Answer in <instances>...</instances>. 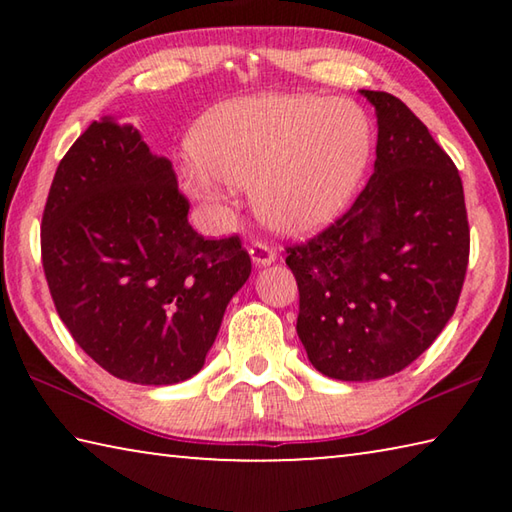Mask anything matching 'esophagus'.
I'll return each instance as SVG.
<instances>
[{
	"instance_id": "obj_1",
	"label": "esophagus",
	"mask_w": 512,
	"mask_h": 512,
	"mask_svg": "<svg viewBox=\"0 0 512 512\" xmlns=\"http://www.w3.org/2000/svg\"><path fill=\"white\" fill-rule=\"evenodd\" d=\"M250 253V259H253L255 266H268L271 262H275V248H271L268 244H264V241H253L248 248Z\"/></svg>"
}]
</instances>
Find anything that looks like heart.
Instances as JSON below:
<instances>
[{"instance_id":"b5f03b06","label":"heart","mask_w":512,"mask_h":512,"mask_svg":"<svg viewBox=\"0 0 512 512\" xmlns=\"http://www.w3.org/2000/svg\"><path fill=\"white\" fill-rule=\"evenodd\" d=\"M192 153L178 164V178L196 201L221 207L232 187H250L268 228L307 235L357 192L370 160V124L348 101L257 94L198 119Z\"/></svg>"}]
</instances>
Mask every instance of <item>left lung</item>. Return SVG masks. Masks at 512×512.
I'll return each instance as SVG.
<instances>
[{"mask_svg": "<svg viewBox=\"0 0 512 512\" xmlns=\"http://www.w3.org/2000/svg\"><path fill=\"white\" fill-rule=\"evenodd\" d=\"M361 94L377 112L375 171L348 212L287 246L298 336L311 366L341 381L381 379L418 359L454 316L470 259L452 158L393 94Z\"/></svg>", "mask_w": 512, "mask_h": 512, "instance_id": "8db88e82", "label": "left lung"}]
</instances>
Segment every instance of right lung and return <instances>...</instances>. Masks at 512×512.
I'll return each instance as SVG.
<instances>
[{"instance_id":"1","label":"right lung","mask_w":512,"mask_h":512,"mask_svg":"<svg viewBox=\"0 0 512 512\" xmlns=\"http://www.w3.org/2000/svg\"><path fill=\"white\" fill-rule=\"evenodd\" d=\"M187 212L171 162L131 124L92 121L58 164L42 214L45 277L72 339L119 379L196 375L248 280L241 239H205Z\"/></svg>"}]
</instances>
